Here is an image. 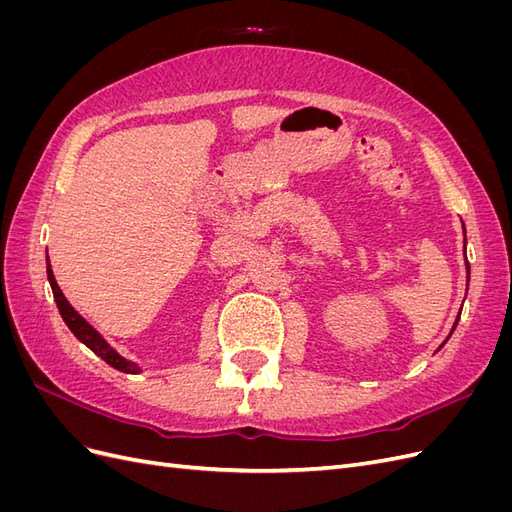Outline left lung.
<instances>
[{
    "label": "left lung",
    "instance_id": "8db88e82",
    "mask_svg": "<svg viewBox=\"0 0 512 512\" xmlns=\"http://www.w3.org/2000/svg\"><path fill=\"white\" fill-rule=\"evenodd\" d=\"M463 237H466V228H463ZM463 243H466V241H463ZM463 254H466V245H463ZM466 271H468V282H470V262H468V258H466ZM459 316H461V314H459ZM459 316H457V320H455V324H453V329H451V333H448V337H451V335H453V331H455V327H457V322H459ZM448 337L444 339V344L448 342ZM444 344H442V346H444ZM442 346H440V348H442Z\"/></svg>",
    "mask_w": 512,
    "mask_h": 512
}]
</instances>
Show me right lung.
Instances as JSON below:
<instances>
[{"label":"right lung","mask_w":512,"mask_h":512,"mask_svg":"<svg viewBox=\"0 0 512 512\" xmlns=\"http://www.w3.org/2000/svg\"><path fill=\"white\" fill-rule=\"evenodd\" d=\"M46 277H49V284L53 288V297H55V303H57L61 318H64V322L68 324V329L74 333V337L79 339V342H83L91 352H96L100 359L106 361L111 367L123 371V374H138V371H143L136 363L123 359V356L111 344H108L106 339L70 305V301L64 297V292H61V288L57 286L49 256H46Z\"/></svg>","instance_id":"1"}]
</instances>
